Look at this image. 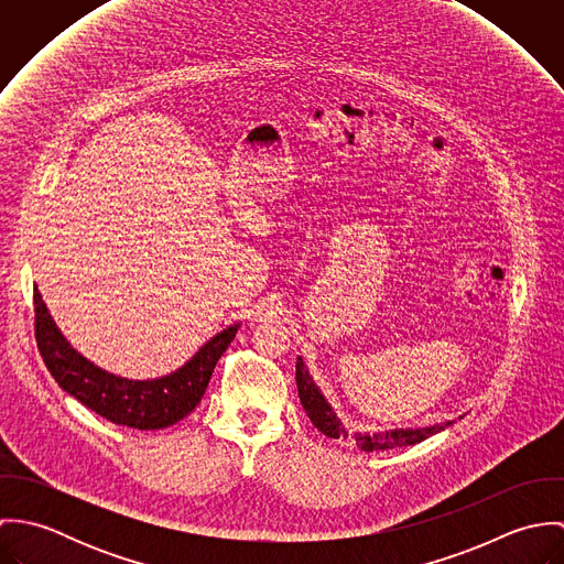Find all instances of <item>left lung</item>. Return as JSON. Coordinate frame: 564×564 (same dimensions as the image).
Wrapping results in <instances>:
<instances>
[{
  "label": "left lung",
  "mask_w": 564,
  "mask_h": 564,
  "mask_svg": "<svg viewBox=\"0 0 564 564\" xmlns=\"http://www.w3.org/2000/svg\"><path fill=\"white\" fill-rule=\"evenodd\" d=\"M295 380H297V391H300V402L304 405L306 414L311 416V421L315 423V427L329 436V438H347V430L343 425V421L336 416L334 408L323 398L319 387L315 384V380L311 378L302 356L297 358V367H295ZM454 421H445L438 425H430V427H400V430H389V432H376V434H367V432H356L354 441L362 452H384V449H393V447H405V445H414L425 441L427 436L445 430L447 425H452Z\"/></svg>",
  "instance_id": "1"
}]
</instances>
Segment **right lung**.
Wrapping results in <instances>:
<instances>
[{"label":"right lung","instance_id":"obj_1","mask_svg":"<svg viewBox=\"0 0 564 564\" xmlns=\"http://www.w3.org/2000/svg\"><path fill=\"white\" fill-rule=\"evenodd\" d=\"M239 332V323L213 336L199 351L169 376L128 380L86 360L63 336L34 286V334L54 380L104 419L134 430H161L177 423L202 402L217 360Z\"/></svg>","mask_w":564,"mask_h":564}]
</instances>
